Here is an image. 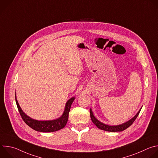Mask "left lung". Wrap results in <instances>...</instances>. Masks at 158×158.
<instances>
[{"instance_id": "left-lung-1", "label": "left lung", "mask_w": 158, "mask_h": 158, "mask_svg": "<svg viewBox=\"0 0 158 158\" xmlns=\"http://www.w3.org/2000/svg\"><path fill=\"white\" fill-rule=\"evenodd\" d=\"M141 108L138 111V113L136 115H135L132 119H131L129 121H127V122H126V123H124L122 124L117 125V126H109V125H107V124H105L100 122L99 120H98L94 117L91 109H90V116H91V119L93 123L100 129H102V130H104V131H109V132L123 131L125 130L126 129H127V127H129L134 123V121L136 120V119L137 118L139 114V112L141 110Z\"/></svg>"}]
</instances>
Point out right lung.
Segmentation results:
<instances>
[{
	"instance_id": "obj_1",
	"label": "right lung",
	"mask_w": 158,
	"mask_h": 158,
	"mask_svg": "<svg viewBox=\"0 0 158 158\" xmlns=\"http://www.w3.org/2000/svg\"><path fill=\"white\" fill-rule=\"evenodd\" d=\"M74 99L75 98L73 97L67 101L62 115L58 119L51 121H37L32 119L24 113L18 103L15 94V101L17 106L19 113L22 117V119L24 120L26 124H27L34 130L42 132H54L59 131L65 127L67 123V120H68L69 113L71 107V104H73Z\"/></svg>"
}]
</instances>
